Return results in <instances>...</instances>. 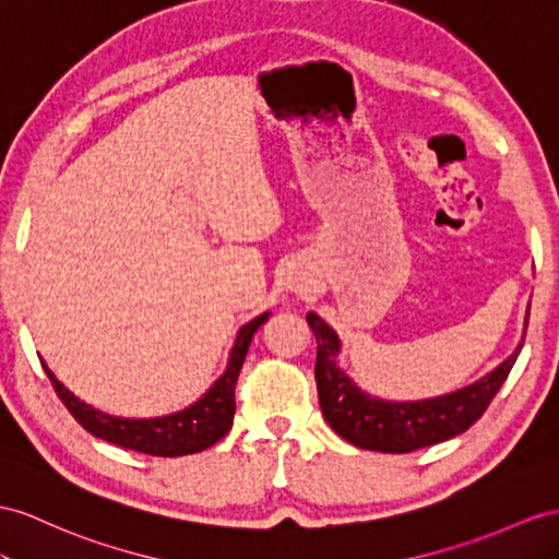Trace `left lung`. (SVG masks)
I'll return each mask as SVG.
<instances>
[{
	"instance_id": "left-lung-1",
	"label": "left lung",
	"mask_w": 559,
	"mask_h": 559,
	"mask_svg": "<svg viewBox=\"0 0 559 559\" xmlns=\"http://www.w3.org/2000/svg\"><path fill=\"white\" fill-rule=\"evenodd\" d=\"M307 323L317 337V390L325 423L349 443L366 451L411 453L463 435L475 425L491 399L503 388L506 378L518 361L522 342L508 359L489 376L443 396L418 399V402H390L364 392L340 368L342 342L319 313L309 311ZM528 323V311L526 321Z\"/></svg>"
}]
</instances>
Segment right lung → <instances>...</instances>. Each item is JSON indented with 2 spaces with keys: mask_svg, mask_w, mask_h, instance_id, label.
I'll use <instances>...</instances> for the list:
<instances>
[{
  "mask_svg": "<svg viewBox=\"0 0 559 559\" xmlns=\"http://www.w3.org/2000/svg\"><path fill=\"white\" fill-rule=\"evenodd\" d=\"M271 311L260 313L250 323H246L238 331L231 352H228V364L224 373L214 380L212 388L183 411L169 413V416L157 418H118L110 413L98 411L90 404H84L70 392L66 384L51 373V368L45 366L47 376L53 384L56 394L61 396L66 408L73 413V418L92 432L94 437L118 443L122 449L148 453V455H163V457H177L189 455L210 449L226 437L228 429L234 425L236 413V382L238 373L246 361V354L250 349V342Z\"/></svg>",
  "mask_w": 559,
  "mask_h": 559,
  "instance_id": "1",
  "label": "right lung"
}]
</instances>
